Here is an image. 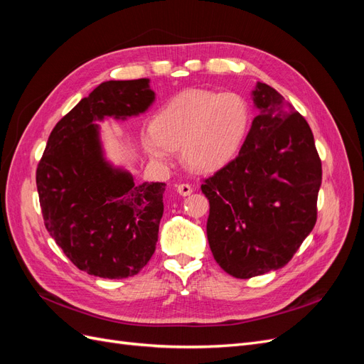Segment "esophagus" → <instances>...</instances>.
Listing matches in <instances>:
<instances>
[{"label": "esophagus", "mask_w": 364, "mask_h": 364, "mask_svg": "<svg viewBox=\"0 0 364 364\" xmlns=\"http://www.w3.org/2000/svg\"><path fill=\"white\" fill-rule=\"evenodd\" d=\"M176 190H178V193L181 196H190L193 193L191 185H188V183H179L178 188H176Z\"/></svg>", "instance_id": "esophagus-1"}]
</instances>
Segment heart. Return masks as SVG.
Instances as JSON below:
<instances>
[{
	"label": "heart",
	"instance_id": "obj_1",
	"mask_svg": "<svg viewBox=\"0 0 364 364\" xmlns=\"http://www.w3.org/2000/svg\"><path fill=\"white\" fill-rule=\"evenodd\" d=\"M250 118L243 95L186 90L174 95L151 119V135L142 138V147L158 164L168 161V149H181L186 167L213 173L238 155Z\"/></svg>",
	"mask_w": 364,
	"mask_h": 364
}]
</instances>
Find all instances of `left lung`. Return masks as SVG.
<instances>
[{"label":"left lung","instance_id":"left-lung-1","mask_svg":"<svg viewBox=\"0 0 364 364\" xmlns=\"http://www.w3.org/2000/svg\"><path fill=\"white\" fill-rule=\"evenodd\" d=\"M258 109L238 156L202 183L208 243L234 278L287 264L317 218L322 164L305 118L272 86L252 91Z\"/></svg>","mask_w":364,"mask_h":364}]
</instances>
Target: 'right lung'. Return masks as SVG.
<instances>
[{"label": "right lung", "mask_w": 364, "mask_h": 364, "mask_svg": "<svg viewBox=\"0 0 364 364\" xmlns=\"http://www.w3.org/2000/svg\"><path fill=\"white\" fill-rule=\"evenodd\" d=\"M155 98L149 79L103 82L53 129L38 165L43 223L87 274L134 277L156 249L165 183L138 185L107 161L97 124L144 114Z\"/></svg>", "instance_id": "right-lung-1"}]
</instances>
